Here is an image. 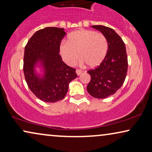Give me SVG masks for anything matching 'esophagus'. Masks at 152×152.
I'll use <instances>...</instances> for the list:
<instances>
[{
	"label": "esophagus",
	"mask_w": 152,
	"mask_h": 152,
	"mask_svg": "<svg viewBox=\"0 0 152 152\" xmlns=\"http://www.w3.org/2000/svg\"><path fill=\"white\" fill-rule=\"evenodd\" d=\"M76 74H77V75H80L81 74H82V70H80V69H77L76 70Z\"/></svg>",
	"instance_id": "obj_1"
}]
</instances>
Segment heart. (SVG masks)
I'll return each mask as SVG.
<instances>
[{
    "mask_svg": "<svg viewBox=\"0 0 152 152\" xmlns=\"http://www.w3.org/2000/svg\"><path fill=\"white\" fill-rule=\"evenodd\" d=\"M108 51L107 40L103 34L93 30L80 29L68 36L67 42H62L60 52L68 65H73L79 58L89 67H96L105 58Z\"/></svg>",
    "mask_w": 152,
    "mask_h": 152,
    "instance_id": "heart-1",
    "label": "heart"
}]
</instances>
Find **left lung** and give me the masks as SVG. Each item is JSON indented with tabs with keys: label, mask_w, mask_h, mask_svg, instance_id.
Returning a JSON list of instances; mask_svg holds the SVG:
<instances>
[{
	"label": "left lung",
	"mask_w": 152,
	"mask_h": 152,
	"mask_svg": "<svg viewBox=\"0 0 152 152\" xmlns=\"http://www.w3.org/2000/svg\"><path fill=\"white\" fill-rule=\"evenodd\" d=\"M91 27L106 38L108 51L102 63L87 72L91 80L87 89L91 96L105 98L116 93L124 83L127 72V56L125 43L114 29L103 25Z\"/></svg>",
	"instance_id": "1"
}]
</instances>
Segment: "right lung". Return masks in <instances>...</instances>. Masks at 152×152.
Returning a JSON list of instances; mask_svg holds the SVG:
<instances>
[{"label": "right lung", "instance_id": "1", "mask_svg": "<svg viewBox=\"0 0 152 152\" xmlns=\"http://www.w3.org/2000/svg\"><path fill=\"white\" fill-rule=\"evenodd\" d=\"M65 35L63 28L45 27L36 31L25 48V80L34 94L44 102H54L64 98L69 83L77 77L76 69L66 65L59 54ZM38 60L44 63L46 74L43 79L34 74L33 66Z\"/></svg>", "mask_w": 152, "mask_h": 152}]
</instances>
